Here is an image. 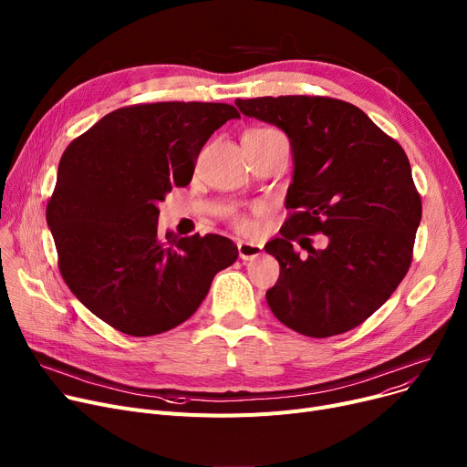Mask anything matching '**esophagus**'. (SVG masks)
<instances>
[{
  "label": "esophagus",
  "mask_w": 467,
  "mask_h": 467,
  "mask_svg": "<svg viewBox=\"0 0 467 467\" xmlns=\"http://www.w3.org/2000/svg\"><path fill=\"white\" fill-rule=\"evenodd\" d=\"M236 246H238V255L244 261H252L263 254V248L254 242H238Z\"/></svg>",
  "instance_id": "esophagus-1"
}]
</instances>
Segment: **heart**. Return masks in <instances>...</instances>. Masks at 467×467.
<instances>
[{"instance_id": "obj_1", "label": "heart", "mask_w": 467, "mask_h": 467, "mask_svg": "<svg viewBox=\"0 0 467 467\" xmlns=\"http://www.w3.org/2000/svg\"><path fill=\"white\" fill-rule=\"evenodd\" d=\"M250 132H254V134H265V132H276V130H273V129H254V130H250ZM227 219H229V223H231L236 231H242V233L252 231V227H254L252 219H250L246 213H244V212L234 210V208L227 212Z\"/></svg>"}]
</instances>
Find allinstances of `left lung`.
<instances>
[{
	"instance_id": "obj_1",
	"label": "left lung",
	"mask_w": 467,
	"mask_h": 467,
	"mask_svg": "<svg viewBox=\"0 0 467 467\" xmlns=\"http://www.w3.org/2000/svg\"><path fill=\"white\" fill-rule=\"evenodd\" d=\"M236 106L282 129L296 161L282 236L265 246L280 263L268 306L284 326L314 338L358 327L412 263L422 201L403 147L359 108L329 96L238 98ZM314 234L328 236L324 251L311 248Z\"/></svg>"
}]
</instances>
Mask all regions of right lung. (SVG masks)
Wrapping results in <instances>:
<instances>
[{
    "label": "right lung",
    "instance_id": "right-lung-1",
    "mask_svg": "<svg viewBox=\"0 0 467 467\" xmlns=\"http://www.w3.org/2000/svg\"><path fill=\"white\" fill-rule=\"evenodd\" d=\"M238 117L231 104H134L66 147L47 223L64 282L113 329L150 337L183 324L236 261L221 234L162 240L157 202L191 182L202 145Z\"/></svg>",
    "mask_w": 467,
    "mask_h": 467
}]
</instances>
